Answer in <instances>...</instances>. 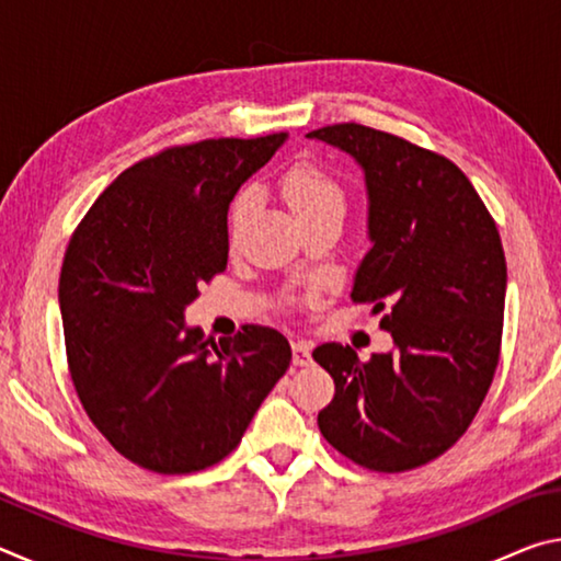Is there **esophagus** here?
Wrapping results in <instances>:
<instances>
[{
  "mask_svg": "<svg viewBox=\"0 0 561 561\" xmlns=\"http://www.w3.org/2000/svg\"><path fill=\"white\" fill-rule=\"evenodd\" d=\"M291 354H294V366H309L311 364V344L304 339L291 341Z\"/></svg>",
  "mask_w": 561,
  "mask_h": 561,
  "instance_id": "esophagus-1",
  "label": "esophagus"
}]
</instances>
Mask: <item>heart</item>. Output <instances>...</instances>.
<instances>
[{"instance_id": "1", "label": "heart", "mask_w": 561, "mask_h": 561, "mask_svg": "<svg viewBox=\"0 0 561 561\" xmlns=\"http://www.w3.org/2000/svg\"><path fill=\"white\" fill-rule=\"evenodd\" d=\"M279 193L301 225H309L324 213L344 210V190L314 160H297V163L284 170L279 175ZM252 203L254 197L250 190L234 195L230 213H227V232H230L232 240L242 230L247 217H250Z\"/></svg>"}]
</instances>
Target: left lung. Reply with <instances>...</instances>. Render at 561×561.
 Masks as SVG:
<instances>
[{
	"label": "left lung",
	"mask_w": 561,
	"mask_h": 561,
	"mask_svg": "<svg viewBox=\"0 0 561 561\" xmlns=\"http://www.w3.org/2000/svg\"><path fill=\"white\" fill-rule=\"evenodd\" d=\"M309 138L364 168L374 247L351 299L383 311L396 344L368 360L334 341L314 348L336 386L319 431L366 470L421 468L462 438L495 378L507 287L497 225L468 175L435 150L360 123Z\"/></svg>",
	"instance_id": "left-lung-1"
}]
</instances>
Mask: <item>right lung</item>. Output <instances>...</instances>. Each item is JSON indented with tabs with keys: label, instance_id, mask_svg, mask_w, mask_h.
Returning a JSON list of instances; mask_svg holds the SVG:
<instances>
[{
	"label": "right lung",
	"instance_id": "right-lung-1",
	"mask_svg": "<svg viewBox=\"0 0 561 561\" xmlns=\"http://www.w3.org/2000/svg\"><path fill=\"white\" fill-rule=\"evenodd\" d=\"M287 133L205 138L138 160L89 207L66 247V364L91 423L123 458L187 474L227 458L291 348L244 324L220 344L183 311L227 267V210Z\"/></svg>",
	"mask_w": 561,
	"mask_h": 561
}]
</instances>
